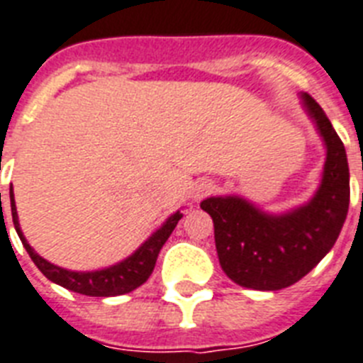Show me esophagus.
Wrapping results in <instances>:
<instances>
[{
  "mask_svg": "<svg viewBox=\"0 0 363 363\" xmlns=\"http://www.w3.org/2000/svg\"><path fill=\"white\" fill-rule=\"evenodd\" d=\"M214 182L212 181H199L194 186V190H191V197L194 199H203L205 196H208V194H212L214 191Z\"/></svg>",
  "mask_w": 363,
  "mask_h": 363,
  "instance_id": "obj_1",
  "label": "esophagus"
}]
</instances>
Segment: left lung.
<instances>
[{
	"label": "left lung",
	"instance_id": "left-lung-1",
	"mask_svg": "<svg viewBox=\"0 0 363 363\" xmlns=\"http://www.w3.org/2000/svg\"><path fill=\"white\" fill-rule=\"evenodd\" d=\"M304 102L328 149L323 184L306 207L276 218L238 197L201 201L214 222L223 272L242 287L278 291L296 284L332 250L347 218L350 186L343 141L313 96L304 95Z\"/></svg>",
	"mask_w": 363,
	"mask_h": 363
}]
</instances>
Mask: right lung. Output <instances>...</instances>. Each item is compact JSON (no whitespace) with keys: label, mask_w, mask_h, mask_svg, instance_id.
Listing matches in <instances>:
<instances>
[{"label":"right lung","mask_w":363,"mask_h":363,"mask_svg":"<svg viewBox=\"0 0 363 363\" xmlns=\"http://www.w3.org/2000/svg\"><path fill=\"white\" fill-rule=\"evenodd\" d=\"M11 211H13L14 228H16V233H18L23 248L29 253V257L33 259V263L37 264L38 270L50 281L69 289V291H74V293L85 294V296H117V294L130 293V291L145 284L149 276L152 274V270H155L156 257H158L162 246L166 244L175 225L182 218V214L175 212L134 255L125 259L123 263L113 264V267L104 268V270H95V272H70V270H65V268L48 263L46 259L35 253V250L28 244L26 237L20 231L18 214H16V205H14L13 184H11Z\"/></svg>","instance_id":"add662e5"}]
</instances>
